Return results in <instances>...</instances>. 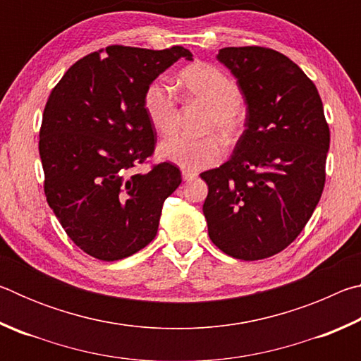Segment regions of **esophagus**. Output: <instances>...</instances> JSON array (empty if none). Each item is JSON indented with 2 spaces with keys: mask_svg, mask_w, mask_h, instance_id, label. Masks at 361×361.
Wrapping results in <instances>:
<instances>
[{
  "mask_svg": "<svg viewBox=\"0 0 361 361\" xmlns=\"http://www.w3.org/2000/svg\"><path fill=\"white\" fill-rule=\"evenodd\" d=\"M181 175H183V180H185V181H192L195 176H197V173H195V172H188V170H183Z\"/></svg>",
  "mask_w": 361,
  "mask_h": 361,
  "instance_id": "esophagus-1",
  "label": "esophagus"
}]
</instances>
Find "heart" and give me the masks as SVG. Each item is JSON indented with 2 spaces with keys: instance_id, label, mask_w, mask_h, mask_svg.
I'll list each match as a JSON object with an SVG mask.
<instances>
[{
  "instance_id": "1",
  "label": "heart",
  "mask_w": 361,
  "mask_h": 361,
  "mask_svg": "<svg viewBox=\"0 0 361 361\" xmlns=\"http://www.w3.org/2000/svg\"><path fill=\"white\" fill-rule=\"evenodd\" d=\"M185 92L209 106L205 130H216L223 137H234L243 126L240 89L234 79L212 65H195L181 75ZM143 108L151 126L161 133H172L178 122L176 95L170 85L157 79L145 90ZM162 161L175 164L188 172H197L215 166L223 157V146L215 137L189 138L176 135L164 140L157 148Z\"/></svg>"
}]
</instances>
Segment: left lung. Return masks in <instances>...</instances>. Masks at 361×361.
Instances as JSON below:
<instances>
[{
    "label": "left lung",
    "mask_w": 361,
    "mask_h": 361,
    "mask_svg": "<svg viewBox=\"0 0 361 361\" xmlns=\"http://www.w3.org/2000/svg\"><path fill=\"white\" fill-rule=\"evenodd\" d=\"M247 103L228 162L200 173L212 242L232 258L264 259L301 234L325 186L329 129L315 84L291 60L258 46L219 49Z\"/></svg>",
    "instance_id": "1"
}]
</instances>
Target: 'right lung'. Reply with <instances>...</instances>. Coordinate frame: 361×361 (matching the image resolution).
I'll use <instances>...</instances> for the list:
<instances>
[{
  "label": "right lung",
  "instance_id": "obj_1",
  "mask_svg": "<svg viewBox=\"0 0 361 361\" xmlns=\"http://www.w3.org/2000/svg\"><path fill=\"white\" fill-rule=\"evenodd\" d=\"M180 59L191 62L192 54L109 46L78 60L49 95L39 130L47 204L97 259L118 261L148 245L164 200L180 186L170 162L132 173L156 143L145 90Z\"/></svg>",
  "mask_w": 361,
  "mask_h": 361
}]
</instances>
